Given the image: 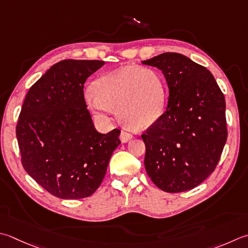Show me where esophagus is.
Masks as SVG:
<instances>
[{"label":"esophagus","instance_id":"obj_1","mask_svg":"<svg viewBox=\"0 0 248 248\" xmlns=\"http://www.w3.org/2000/svg\"><path fill=\"white\" fill-rule=\"evenodd\" d=\"M132 138H133V135L129 133V132H127V131H121L120 140H121V142H123V143L129 142L130 140H132Z\"/></svg>","mask_w":248,"mask_h":248}]
</instances>
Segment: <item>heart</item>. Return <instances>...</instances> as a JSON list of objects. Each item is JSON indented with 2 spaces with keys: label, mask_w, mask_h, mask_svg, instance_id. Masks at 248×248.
<instances>
[{
  "label": "heart",
  "mask_w": 248,
  "mask_h": 248,
  "mask_svg": "<svg viewBox=\"0 0 248 248\" xmlns=\"http://www.w3.org/2000/svg\"><path fill=\"white\" fill-rule=\"evenodd\" d=\"M93 89L87 92L85 100L101 120H109L118 109L130 127L146 129L161 117L166 108V81L155 70L123 66L96 79Z\"/></svg>",
  "instance_id": "1"
}]
</instances>
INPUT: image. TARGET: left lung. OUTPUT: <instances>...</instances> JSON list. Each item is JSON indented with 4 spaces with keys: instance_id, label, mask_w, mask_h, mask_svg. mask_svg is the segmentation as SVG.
I'll return each instance as SVG.
<instances>
[{
    "instance_id": "obj_1",
    "label": "left lung",
    "mask_w": 248,
    "mask_h": 248,
    "mask_svg": "<svg viewBox=\"0 0 248 248\" xmlns=\"http://www.w3.org/2000/svg\"><path fill=\"white\" fill-rule=\"evenodd\" d=\"M161 70L167 110L142 135L148 176L167 192L197 187L214 171L227 140L226 101L212 73L177 52L142 62Z\"/></svg>"
}]
</instances>
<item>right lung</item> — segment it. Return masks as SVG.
<instances>
[{"label": "right lung", "mask_w": 248, "mask_h": 248, "mask_svg": "<svg viewBox=\"0 0 248 248\" xmlns=\"http://www.w3.org/2000/svg\"><path fill=\"white\" fill-rule=\"evenodd\" d=\"M103 65L99 60L58 62L23 101L16 127L22 166L60 199L91 196L120 144V130L106 134L95 130L84 98L87 78Z\"/></svg>", "instance_id": "1"}]
</instances>
